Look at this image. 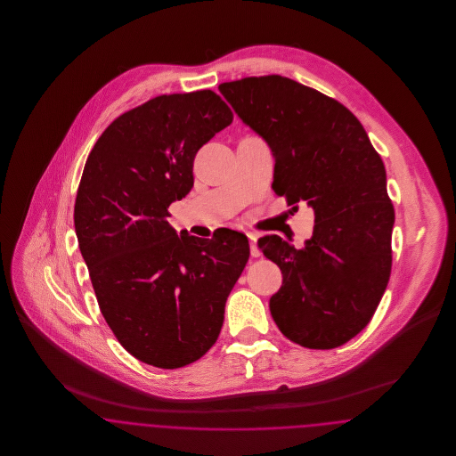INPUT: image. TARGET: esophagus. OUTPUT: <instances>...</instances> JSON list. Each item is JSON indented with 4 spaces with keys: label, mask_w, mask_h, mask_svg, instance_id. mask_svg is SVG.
Wrapping results in <instances>:
<instances>
[{
    "label": "esophagus",
    "mask_w": 456,
    "mask_h": 456,
    "mask_svg": "<svg viewBox=\"0 0 456 456\" xmlns=\"http://www.w3.org/2000/svg\"><path fill=\"white\" fill-rule=\"evenodd\" d=\"M248 238H249V246H251V256H255V258H258L260 256V249H258V244H256V234H253V232H249L248 234Z\"/></svg>",
    "instance_id": "34e87169"
}]
</instances>
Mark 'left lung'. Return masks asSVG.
I'll list each match as a JSON object with an SVG mask.
<instances>
[{
    "label": "left lung",
    "mask_w": 456,
    "mask_h": 456,
    "mask_svg": "<svg viewBox=\"0 0 456 456\" xmlns=\"http://www.w3.org/2000/svg\"><path fill=\"white\" fill-rule=\"evenodd\" d=\"M218 90L270 145L275 193L314 210L301 249L281 236L258 240L282 270L272 316L294 344L340 347L368 326L390 281L395 210L385 164L359 119L314 88L266 75Z\"/></svg>",
    "instance_id": "obj_1"
}]
</instances>
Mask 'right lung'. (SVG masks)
<instances>
[{
  "mask_svg": "<svg viewBox=\"0 0 456 456\" xmlns=\"http://www.w3.org/2000/svg\"><path fill=\"white\" fill-rule=\"evenodd\" d=\"M212 90L159 95L116 118L88 153L75 231L118 342L155 368L188 366L217 342L248 258L244 234L177 236L169 205L193 188L195 155L232 123Z\"/></svg>",
  "mask_w": 456,
  "mask_h": 456,
  "instance_id": "obj_1",
  "label": "right lung"
}]
</instances>
